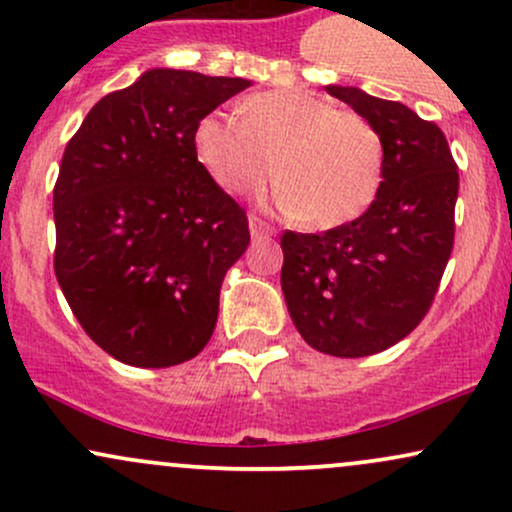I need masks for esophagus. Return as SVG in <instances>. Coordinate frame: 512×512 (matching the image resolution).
Here are the masks:
<instances>
[{
	"instance_id": "1",
	"label": "esophagus",
	"mask_w": 512,
	"mask_h": 512,
	"mask_svg": "<svg viewBox=\"0 0 512 512\" xmlns=\"http://www.w3.org/2000/svg\"><path fill=\"white\" fill-rule=\"evenodd\" d=\"M274 228L269 226L267 221H262L260 216H250V236L255 238V240H260V238H272L274 236Z\"/></svg>"
}]
</instances>
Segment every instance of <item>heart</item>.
I'll list each match as a JSON object with an SVG mask.
<instances>
[{
	"mask_svg": "<svg viewBox=\"0 0 512 512\" xmlns=\"http://www.w3.org/2000/svg\"><path fill=\"white\" fill-rule=\"evenodd\" d=\"M195 151L228 192H250L274 173L281 211L317 228L358 219L383 185V139L363 115L301 88L252 93L240 115L211 110L195 127Z\"/></svg>",
	"mask_w": 512,
	"mask_h": 512,
	"instance_id": "b5f03b06",
	"label": "heart"
}]
</instances>
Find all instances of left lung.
Returning a JSON list of instances; mask_svg holds the SVG:
<instances>
[{
    "mask_svg": "<svg viewBox=\"0 0 512 512\" xmlns=\"http://www.w3.org/2000/svg\"><path fill=\"white\" fill-rule=\"evenodd\" d=\"M327 93L378 129L383 185L358 219L281 236V291L313 349L358 358L390 349L431 308L455 243L460 175L436 122L356 86Z\"/></svg>",
    "mask_w": 512,
    "mask_h": 512,
    "instance_id": "left-lung-1",
    "label": "left lung"
}]
</instances>
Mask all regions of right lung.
Listing matches in <instances>:
<instances>
[{
	"instance_id": "add662e5",
	"label": "right lung",
	"mask_w": 512,
	"mask_h": 512,
	"mask_svg": "<svg viewBox=\"0 0 512 512\" xmlns=\"http://www.w3.org/2000/svg\"><path fill=\"white\" fill-rule=\"evenodd\" d=\"M248 86L149 69L93 105L64 149L55 276L84 332L127 366H178L211 339L250 228L197 161L195 127Z\"/></svg>"
}]
</instances>
